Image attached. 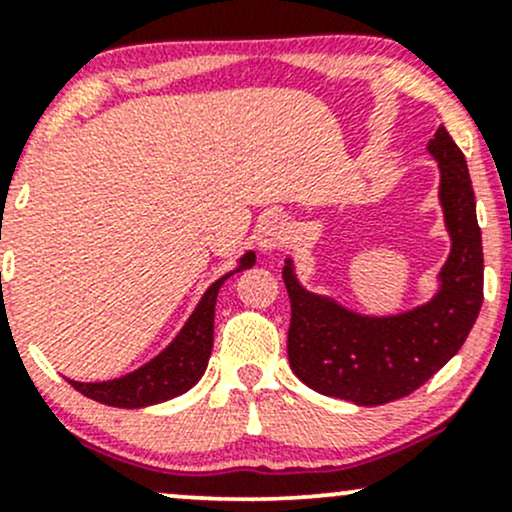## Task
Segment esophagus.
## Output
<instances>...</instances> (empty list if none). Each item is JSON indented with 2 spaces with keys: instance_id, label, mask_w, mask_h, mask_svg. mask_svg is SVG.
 Listing matches in <instances>:
<instances>
[{
  "instance_id": "esophagus-1",
  "label": "esophagus",
  "mask_w": 512,
  "mask_h": 512,
  "mask_svg": "<svg viewBox=\"0 0 512 512\" xmlns=\"http://www.w3.org/2000/svg\"><path fill=\"white\" fill-rule=\"evenodd\" d=\"M288 236H290L288 219L280 217V214H271V217L263 219L261 227H258V232H256L258 249H261L263 254H273V251L283 249V244L288 241Z\"/></svg>"
}]
</instances>
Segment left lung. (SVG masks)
<instances>
[{"label":"left lung","instance_id":"obj_1","mask_svg":"<svg viewBox=\"0 0 512 512\" xmlns=\"http://www.w3.org/2000/svg\"><path fill=\"white\" fill-rule=\"evenodd\" d=\"M427 151L439 166V205L452 239L430 300L398 315H361L310 293L293 258H285L290 368L317 393L356 405L405 398L452 359L474 327L483 302V249L469 168L444 126Z\"/></svg>","mask_w":512,"mask_h":512}]
</instances>
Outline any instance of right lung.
<instances>
[{
	"instance_id": "1",
	"label": "right lung",
	"mask_w": 512,
	"mask_h": 512,
	"mask_svg": "<svg viewBox=\"0 0 512 512\" xmlns=\"http://www.w3.org/2000/svg\"><path fill=\"white\" fill-rule=\"evenodd\" d=\"M256 263L254 251H246L239 258V266L234 271L224 273L217 278L210 288L205 290L202 300L192 310L188 322L183 324L175 339L158 356L136 371L126 373L122 378H112V381H97V383H82L70 381V386L80 390L87 398L97 400V403L112 405V408H148V405L166 403L170 398L188 393L205 373L207 361L212 354L214 342V305H217L219 288L227 278L234 273L246 271Z\"/></svg>"
}]
</instances>
